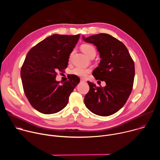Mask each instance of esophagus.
I'll return each mask as SVG.
<instances>
[{
    "label": "esophagus",
    "instance_id": "obj_1",
    "mask_svg": "<svg viewBox=\"0 0 160 160\" xmlns=\"http://www.w3.org/2000/svg\"><path fill=\"white\" fill-rule=\"evenodd\" d=\"M80 81H81L82 82H86V80L84 79V78H81V79H80Z\"/></svg>",
    "mask_w": 160,
    "mask_h": 160
}]
</instances>
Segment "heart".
I'll use <instances>...</instances> for the list:
<instances>
[{
	"mask_svg": "<svg viewBox=\"0 0 160 160\" xmlns=\"http://www.w3.org/2000/svg\"><path fill=\"white\" fill-rule=\"evenodd\" d=\"M81 49L82 51L88 56L90 57L93 54H96V50L94 46L91 44H83L82 45ZM90 69L83 67H76L72 71V73L80 77H85L88 73H90Z\"/></svg>",
	"mask_w": 160,
	"mask_h": 160,
	"instance_id": "1",
	"label": "heart"
}]
</instances>
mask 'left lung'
<instances>
[{
  "instance_id": "left-lung-1",
  "label": "left lung",
  "mask_w": 160,
  "mask_h": 160,
  "mask_svg": "<svg viewBox=\"0 0 160 160\" xmlns=\"http://www.w3.org/2000/svg\"><path fill=\"white\" fill-rule=\"evenodd\" d=\"M83 39L97 47L101 60L92 75L100 83L106 82V86L97 87L88 81L90 89L84 98L85 106L97 115H111L124 106L131 94L134 62L125 45L109 34L83 37Z\"/></svg>"
}]
</instances>
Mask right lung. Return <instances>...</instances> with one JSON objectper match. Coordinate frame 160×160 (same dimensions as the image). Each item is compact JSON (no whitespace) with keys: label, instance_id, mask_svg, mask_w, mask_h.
<instances>
[{"label":"right lung","instance_id":"right-lung-1","mask_svg":"<svg viewBox=\"0 0 160 160\" xmlns=\"http://www.w3.org/2000/svg\"><path fill=\"white\" fill-rule=\"evenodd\" d=\"M80 36L54 34L28 52L21 69V78L27 98L38 111L49 115L62 110L80 82L75 75H70L62 85L56 80L57 71L67 68Z\"/></svg>","mask_w":160,"mask_h":160}]
</instances>
